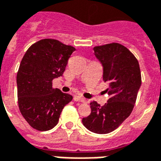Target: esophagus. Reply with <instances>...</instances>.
Returning a JSON list of instances; mask_svg holds the SVG:
<instances>
[{
	"label": "esophagus",
	"mask_w": 161,
	"mask_h": 161,
	"mask_svg": "<svg viewBox=\"0 0 161 161\" xmlns=\"http://www.w3.org/2000/svg\"><path fill=\"white\" fill-rule=\"evenodd\" d=\"M73 100H74L75 102H86V99L84 98L83 96H74Z\"/></svg>",
	"instance_id": "obj_1"
}]
</instances>
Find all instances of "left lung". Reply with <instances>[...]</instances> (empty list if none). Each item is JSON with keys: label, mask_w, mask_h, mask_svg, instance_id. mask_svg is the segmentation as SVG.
I'll return each instance as SVG.
<instances>
[{"label": "left lung", "mask_w": 161, "mask_h": 161, "mask_svg": "<svg viewBox=\"0 0 161 161\" xmlns=\"http://www.w3.org/2000/svg\"><path fill=\"white\" fill-rule=\"evenodd\" d=\"M94 51L103 66V81L109 84V99L102 107L90 102L91 113L82 121L90 131L108 134L131 114L142 84L141 71L137 59L122 44L96 46Z\"/></svg>", "instance_id": "1"}]
</instances>
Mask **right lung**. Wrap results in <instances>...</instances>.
<instances>
[{"mask_svg": "<svg viewBox=\"0 0 161 161\" xmlns=\"http://www.w3.org/2000/svg\"><path fill=\"white\" fill-rule=\"evenodd\" d=\"M75 50L56 39L46 38L32 44L25 53L17 73L18 103L33 129H53L64 107L72 100L52 84L53 78L62 76Z\"/></svg>", "mask_w": 161, "mask_h": 161, "instance_id": "right-lung-1", "label": "right lung"}]
</instances>
